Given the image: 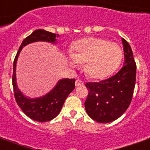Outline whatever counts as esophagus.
<instances>
[{
	"label": "esophagus",
	"instance_id": "esophagus-1",
	"mask_svg": "<svg viewBox=\"0 0 150 150\" xmlns=\"http://www.w3.org/2000/svg\"><path fill=\"white\" fill-rule=\"evenodd\" d=\"M83 82L81 80V79H76L75 80V86H83Z\"/></svg>",
	"mask_w": 150,
	"mask_h": 150
}]
</instances>
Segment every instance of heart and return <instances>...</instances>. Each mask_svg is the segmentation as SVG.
I'll use <instances>...</instances> for the list:
<instances>
[{
    "label": "heart",
    "instance_id": "1",
    "mask_svg": "<svg viewBox=\"0 0 150 150\" xmlns=\"http://www.w3.org/2000/svg\"><path fill=\"white\" fill-rule=\"evenodd\" d=\"M122 59V51L119 45L103 39L89 37L72 45L67 61L73 67L86 63L87 75L95 79H103L117 69Z\"/></svg>",
    "mask_w": 150,
    "mask_h": 150
}]
</instances>
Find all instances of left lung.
<instances>
[{
    "mask_svg": "<svg viewBox=\"0 0 150 150\" xmlns=\"http://www.w3.org/2000/svg\"><path fill=\"white\" fill-rule=\"evenodd\" d=\"M125 55L124 66L117 74L99 83H87L88 95L85 109L93 120L107 123L125 113L131 103L136 81V64L133 52L126 40L122 39Z\"/></svg>",
    "mask_w": 150,
    "mask_h": 150,
    "instance_id": "left-lung-1",
    "label": "left lung"
}]
</instances>
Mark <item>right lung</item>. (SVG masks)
<instances>
[{"mask_svg": "<svg viewBox=\"0 0 150 150\" xmlns=\"http://www.w3.org/2000/svg\"><path fill=\"white\" fill-rule=\"evenodd\" d=\"M58 34L44 29H37L24 39L13 62V86L15 98L20 108L28 117L36 122H44L55 118L59 114L67 97L75 89V79H63L58 81L53 89L41 97L31 98L19 90L16 84V67L17 59L22 48L34 42L44 41L56 44Z\"/></svg>", "mask_w": 150, "mask_h": 150, "instance_id": "1", "label": "right lung"}]
</instances>
